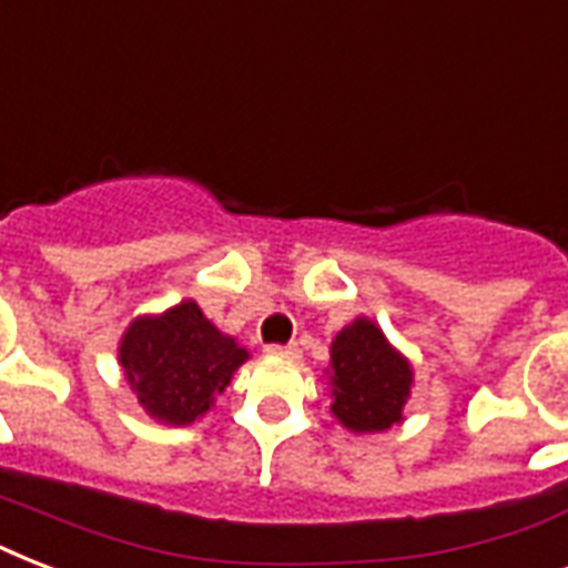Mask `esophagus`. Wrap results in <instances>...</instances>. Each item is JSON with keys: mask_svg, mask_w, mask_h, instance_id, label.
Returning a JSON list of instances; mask_svg holds the SVG:
<instances>
[{"mask_svg": "<svg viewBox=\"0 0 568 568\" xmlns=\"http://www.w3.org/2000/svg\"><path fill=\"white\" fill-rule=\"evenodd\" d=\"M265 351L271 356H297L301 354V347L297 345H267Z\"/></svg>", "mask_w": 568, "mask_h": 568, "instance_id": "obj_1", "label": "esophagus"}]
</instances>
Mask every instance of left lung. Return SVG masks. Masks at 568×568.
Segmentation results:
<instances>
[{
  "mask_svg": "<svg viewBox=\"0 0 568 568\" xmlns=\"http://www.w3.org/2000/svg\"><path fill=\"white\" fill-rule=\"evenodd\" d=\"M333 415L354 433L388 430L404 418L413 372L372 321L356 318L329 347Z\"/></svg>",
  "mask_w": 568,
  "mask_h": 568,
  "instance_id": "1",
  "label": "left lung"
}]
</instances>
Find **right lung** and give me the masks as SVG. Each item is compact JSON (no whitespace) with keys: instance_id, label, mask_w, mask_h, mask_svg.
<instances>
[{"instance_id":"obj_1","label":"right lung","mask_w":568,"mask_h":568,"mask_svg":"<svg viewBox=\"0 0 568 568\" xmlns=\"http://www.w3.org/2000/svg\"><path fill=\"white\" fill-rule=\"evenodd\" d=\"M244 359L247 351L212 327L194 301L173 306L162 318H138L120 342L129 386L146 413L168 424L200 418Z\"/></svg>"}]
</instances>
